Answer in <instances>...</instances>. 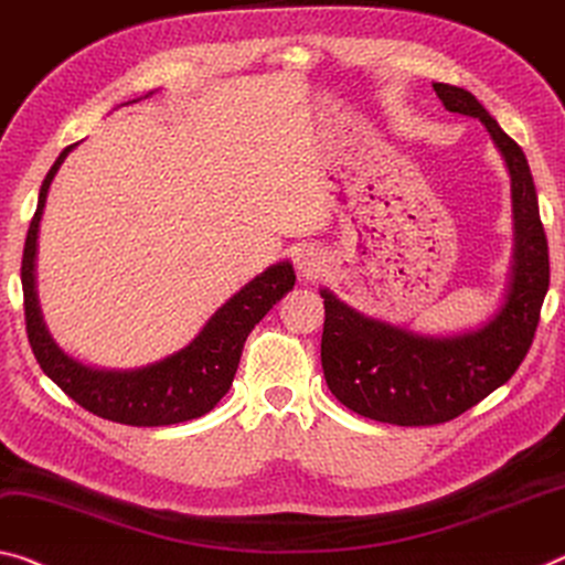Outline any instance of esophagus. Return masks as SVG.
<instances>
[{
	"mask_svg": "<svg viewBox=\"0 0 565 565\" xmlns=\"http://www.w3.org/2000/svg\"><path fill=\"white\" fill-rule=\"evenodd\" d=\"M294 262H297V268L301 271V276H307V279H309V276H317L321 268H324V258H321V254L315 246L299 248Z\"/></svg>",
	"mask_w": 565,
	"mask_h": 565,
	"instance_id": "esophagus-1",
	"label": "esophagus"
}]
</instances>
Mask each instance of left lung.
<instances>
[{
  "instance_id": "8db88e82",
  "label": "left lung",
  "mask_w": 565,
  "mask_h": 565,
  "mask_svg": "<svg viewBox=\"0 0 565 565\" xmlns=\"http://www.w3.org/2000/svg\"><path fill=\"white\" fill-rule=\"evenodd\" d=\"M433 87L447 110L486 122L505 158L513 183V279L505 303L486 327L447 339L366 319L321 291V366L331 395L356 415L402 427L450 423L513 377L533 344L551 281L548 241L521 146L468 89L445 83Z\"/></svg>"
}]
</instances>
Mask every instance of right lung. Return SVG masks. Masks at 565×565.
Here are the masks:
<instances>
[{
    "mask_svg": "<svg viewBox=\"0 0 565 565\" xmlns=\"http://www.w3.org/2000/svg\"><path fill=\"white\" fill-rule=\"evenodd\" d=\"M77 146V142H75ZM75 146L62 150L55 166L40 188L38 211L26 228L22 254V291H24V324L32 354L42 372L73 397L79 407L110 423L132 427H160L188 423L211 412L226 395L236 377L241 352L250 334L268 309L291 291L294 268L289 262L266 268L262 276L248 281L209 319L201 334L181 352L166 356L142 370L132 372H105L75 362L52 342L42 324L38 294H34V250H38V228L47 199V188L55 178L62 160Z\"/></svg>",
    "mask_w": 565,
    "mask_h": 565,
    "instance_id": "add662e5",
    "label": "right lung"
}]
</instances>
